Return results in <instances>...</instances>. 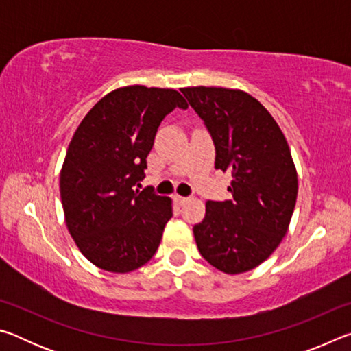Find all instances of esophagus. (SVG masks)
I'll return each mask as SVG.
<instances>
[{"label": "esophagus", "mask_w": 351, "mask_h": 351, "mask_svg": "<svg viewBox=\"0 0 351 351\" xmlns=\"http://www.w3.org/2000/svg\"><path fill=\"white\" fill-rule=\"evenodd\" d=\"M175 199H176V203H178V204H184V203H187V201H189V198H186V197H180V195H176Z\"/></svg>", "instance_id": "1"}]
</instances>
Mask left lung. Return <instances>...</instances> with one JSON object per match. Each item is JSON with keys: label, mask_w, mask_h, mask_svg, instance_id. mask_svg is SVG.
Wrapping results in <instances>:
<instances>
[{"label": "left lung", "mask_w": 351, "mask_h": 351, "mask_svg": "<svg viewBox=\"0 0 351 351\" xmlns=\"http://www.w3.org/2000/svg\"><path fill=\"white\" fill-rule=\"evenodd\" d=\"M215 144V169L232 173L229 201H207L193 226L198 251L226 274L257 268L280 245L297 199V170L269 111L241 90L181 88Z\"/></svg>", "instance_id": "obj_1"}]
</instances>
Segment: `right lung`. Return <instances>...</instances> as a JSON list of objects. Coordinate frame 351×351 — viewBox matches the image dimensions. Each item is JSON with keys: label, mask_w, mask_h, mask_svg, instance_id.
Returning <instances> with one entry per match:
<instances>
[{"label": "right lung", "mask_w": 351, "mask_h": 351, "mask_svg": "<svg viewBox=\"0 0 351 351\" xmlns=\"http://www.w3.org/2000/svg\"><path fill=\"white\" fill-rule=\"evenodd\" d=\"M175 108H187L176 90L117 88L88 111L69 142L60 171L64 221L100 269L132 272L161 243L171 199L134 186L145 178L159 123Z\"/></svg>", "instance_id": "add662e5"}]
</instances>
